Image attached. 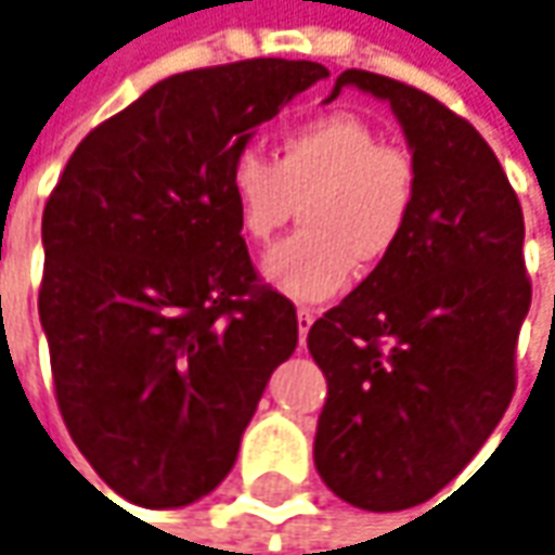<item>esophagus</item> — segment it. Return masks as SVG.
<instances>
[{
  "instance_id": "obj_1",
  "label": "esophagus",
  "mask_w": 555,
  "mask_h": 555,
  "mask_svg": "<svg viewBox=\"0 0 555 555\" xmlns=\"http://www.w3.org/2000/svg\"><path fill=\"white\" fill-rule=\"evenodd\" d=\"M296 318H299V341H305V336H308V330H311V323L318 321V311L314 308H299L296 311Z\"/></svg>"
}]
</instances>
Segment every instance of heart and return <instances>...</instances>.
Returning a JSON list of instances; mask_svg holds the SVG:
<instances>
[{"instance_id":"1","label":"heart","mask_w":555,"mask_h":555,"mask_svg":"<svg viewBox=\"0 0 555 555\" xmlns=\"http://www.w3.org/2000/svg\"><path fill=\"white\" fill-rule=\"evenodd\" d=\"M229 192L250 244H269L302 204L305 229L262 259V278L293 302H326L354 266L378 269L403 244L418 173L360 115L326 113L286 130L274 162L259 149L234 152Z\"/></svg>"}]
</instances>
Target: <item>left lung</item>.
<instances>
[{"mask_svg": "<svg viewBox=\"0 0 555 555\" xmlns=\"http://www.w3.org/2000/svg\"><path fill=\"white\" fill-rule=\"evenodd\" d=\"M348 85L390 103L418 198L397 253L308 333L326 375L314 464L341 501L390 513L449 486L511 406L531 305L526 222L470 121L366 69H345L330 100Z\"/></svg>", "mask_w": 555, "mask_h": 555, "instance_id": "8db88e82", "label": "left lung"}]
</instances>
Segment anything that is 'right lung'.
<instances>
[{"label": "right lung", "mask_w": 555, "mask_h": 555, "mask_svg": "<svg viewBox=\"0 0 555 555\" xmlns=\"http://www.w3.org/2000/svg\"><path fill=\"white\" fill-rule=\"evenodd\" d=\"M330 69H189L96 125L42 214L39 318L78 452L140 507H185L229 477L271 373L296 351L293 302L259 284L229 165Z\"/></svg>", "instance_id": "obj_1"}]
</instances>
